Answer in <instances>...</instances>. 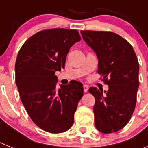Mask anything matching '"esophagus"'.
Wrapping results in <instances>:
<instances>
[{
    "label": "esophagus",
    "mask_w": 148,
    "mask_h": 148,
    "mask_svg": "<svg viewBox=\"0 0 148 148\" xmlns=\"http://www.w3.org/2000/svg\"><path fill=\"white\" fill-rule=\"evenodd\" d=\"M88 89H89V87H88L87 85H84V92H86L88 91Z\"/></svg>",
    "instance_id": "obj_1"
}]
</instances>
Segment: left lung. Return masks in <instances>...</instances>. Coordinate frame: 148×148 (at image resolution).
Listing matches in <instances>:
<instances>
[{
    "label": "left lung",
    "mask_w": 148,
    "mask_h": 148,
    "mask_svg": "<svg viewBox=\"0 0 148 148\" xmlns=\"http://www.w3.org/2000/svg\"><path fill=\"white\" fill-rule=\"evenodd\" d=\"M84 41L94 50L98 73L108 85V90L90 87L95 97L93 111L95 127L102 133L122 130L130 121L136 105L139 86V64L129 42L111 32L81 31Z\"/></svg>",
    "instance_id": "8db88e82"
}]
</instances>
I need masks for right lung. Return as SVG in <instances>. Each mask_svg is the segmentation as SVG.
Wrapping results in <instances>:
<instances>
[{
    "instance_id": "obj_1",
    "label": "right lung",
    "mask_w": 148,
    "mask_h": 148,
    "mask_svg": "<svg viewBox=\"0 0 148 148\" xmlns=\"http://www.w3.org/2000/svg\"><path fill=\"white\" fill-rule=\"evenodd\" d=\"M81 38L77 30H43L28 38L17 56L16 84L21 101L34 123L50 133L68 130L84 95L80 82L56 89V71L64 68L71 47Z\"/></svg>"
}]
</instances>
